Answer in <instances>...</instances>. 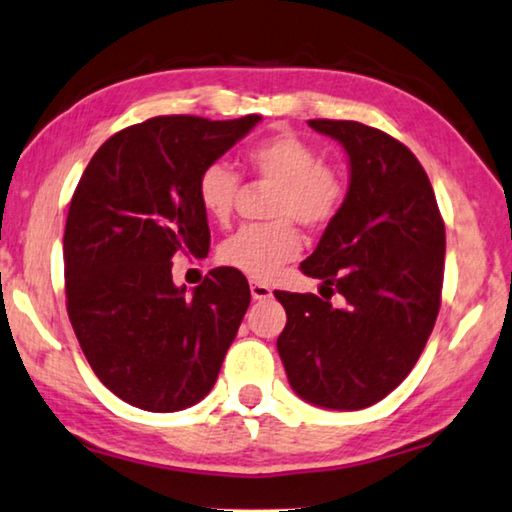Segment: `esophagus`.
<instances>
[{"mask_svg": "<svg viewBox=\"0 0 512 512\" xmlns=\"http://www.w3.org/2000/svg\"><path fill=\"white\" fill-rule=\"evenodd\" d=\"M250 294H253V299L262 301V299H269L273 292H271L269 285L259 283V280H250Z\"/></svg>", "mask_w": 512, "mask_h": 512, "instance_id": "obj_1", "label": "esophagus"}]
</instances>
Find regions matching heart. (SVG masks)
I'll return each mask as SVG.
<instances>
[{"mask_svg":"<svg viewBox=\"0 0 512 512\" xmlns=\"http://www.w3.org/2000/svg\"><path fill=\"white\" fill-rule=\"evenodd\" d=\"M246 167L259 181L273 185L266 225L243 227L222 243L220 262L266 280L299 253L294 222L325 229L343 211L348 183L334 164L322 162L318 150L301 136L278 132L246 150ZM239 174L225 162H213L199 174V204L215 222H227L239 197Z\"/></svg>","mask_w":512,"mask_h":512,"instance_id":"obj_1","label":"heart"}]
</instances>
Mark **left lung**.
<instances>
[{
    "instance_id": "obj_1",
    "label": "left lung",
    "mask_w": 512,
    "mask_h": 512,
    "mask_svg": "<svg viewBox=\"0 0 512 512\" xmlns=\"http://www.w3.org/2000/svg\"><path fill=\"white\" fill-rule=\"evenodd\" d=\"M308 125L345 148L350 185L301 271L346 306L276 292L287 313L278 355L301 399L359 410L399 387L427 345L441 308L445 225L422 164L401 141L355 120Z\"/></svg>"
}]
</instances>
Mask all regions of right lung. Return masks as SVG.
I'll return each instance as SVG.
<instances>
[{
    "mask_svg": "<svg viewBox=\"0 0 512 512\" xmlns=\"http://www.w3.org/2000/svg\"><path fill=\"white\" fill-rule=\"evenodd\" d=\"M259 120L157 115L113 134L76 185L67 313L95 376L136 408L174 413L204 399L248 311L241 271L220 266L185 294L171 259L208 255L199 174Z\"/></svg>",
    "mask_w": 512,
    "mask_h": 512,
    "instance_id": "add662e5",
    "label": "right lung"
}]
</instances>
